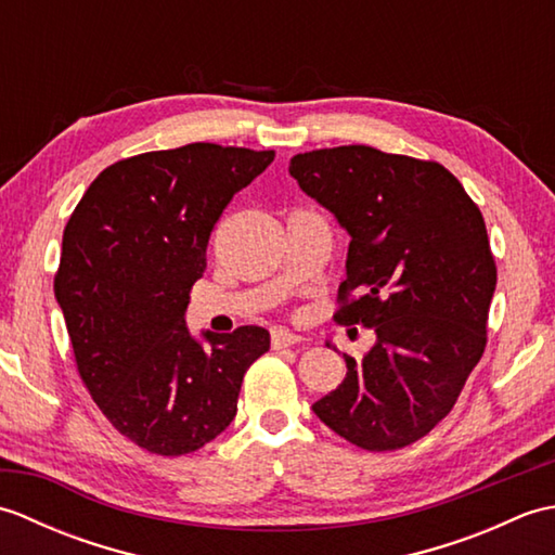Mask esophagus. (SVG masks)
<instances>
[{
    "mask_svg": "<svg viewBox=\"0 0 555 555\" xmlns=\"http://www.w3.org/2000/svg\"><path fill=\"white\" fill-rule=\"evenodd\" d=\"M300 340H302L300 334H293V332H288V328H284V326L271 328V346H274V348L296 346V344H300Z\"/></svg>",
    "mask_w": 555,
    "mask_h": 555,
    "instance_id": "34e87169",
    "label": "esophagus"
}]
</instances>
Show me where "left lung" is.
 I'll return each mask as SVG.
<instances>
[{
  "mask_svg": "<svg viewBox=\"0 0 555 555\" xmlns=\"http://www.w3.org/2000/svg\"><path fill=\"white\" fill-rule=\"evenodd\" d=\"M288 171L350 235L334 320L376 334L360 360L344 356L346 379L314 415L364 451L415 443L487 348L496 262L485 217L441 164L367 145L305 152Z\"/></svg>",
  "mask_w": 555,
  "mask_h": 555,
  "instance_id": "8db88e82",
  "label": "left lung"
}]
</instances>
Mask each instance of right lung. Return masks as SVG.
<instances>
[{"instance_id":"obj_1","label":"right lung","mask_w":555,"mask_h":555,"mask_svg":"<svg viewBox=\"0 0 555 555\" xmlns=\"http://www.w3.org/2000/svg\"><path fill=\"white\" fill-rule=\"evenodd\" d=\"M274 150L191 143L112 164L70 215L54 296L78 374L114 429L157 455H185L229 427L262 326L191 336L185 310L211 229Z\"/></svg>"}]
</instances>
